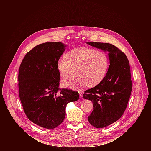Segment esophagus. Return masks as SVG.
I'll use <instances>...</instances> for the list:
<instances>
[{
    "label": "esophagus",
    "instance_id": "1",
    "mask_svg": "<svg viewBox=\"0 0 151 151\" xmlns=\"http://www.w3.org/2000/svg\"><path fill=\"white\" fill-rule=\"evenodd\" d=\"M78 93H79V94L80 97H82V94H83V92H82V91H79Z\"/></svg>",
    "mask_w": 151,
    "mask_h": 151
}]
</instances>
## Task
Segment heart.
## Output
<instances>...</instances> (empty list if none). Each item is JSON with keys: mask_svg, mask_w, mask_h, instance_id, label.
<instances>
[{"mask_svg": "<svg viewBox=\"0 0 151 151\" xmlns=\"http://www.w3.org/2000/svg\"><path fill=\"white\" fill-rule=\"evenodd\" d=\"M107 54L101 50L88 47L75 48L61 57L57 61V69L62 81H66L63 87L73 90L94 87L106 77L109 68Z\"/></svg>", "mask_w": 151, "mask_h": 151, "instance_id": "heart-1", "label": "heart"}]
</instances>
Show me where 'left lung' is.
Here are the masks:
<instances>
[{"label": "left lung", "instance_id": "1", "mask_svg": "<svg viewBox=\"0 0 151 151\" xmlns=\"http://www.w3.org/2000/svg\"><path fill=\"white\" fill-rule=\"evenodd\" d=\"M87 44L109 52L110 65L105 78L82 95L93 103L88 121L101 128L118 121L127 108L132 90L130 63L125 54L112 44L94 42Z\"/></svg>", "mask_w": 151, "mask_h": 151}]
</instances>
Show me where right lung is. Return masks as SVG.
I'll list each match as a JSON object with an SVG mask.
<instances>
[{"label":"right lung","mask_w":151,"mask_h":151,"mask_svg":"<svg viewBox=\"0 0 151 151\" xmlns=\"http://www.w3.org/2000/svg\"><path fill=\"white\" fill-rule=\"evenodd\" d=\"M65 47L61 42L39 44L26 54L19 68L18 93L24 113L45 128L58 126L65 118L67 104L79 98L77 91L58 88L57 61Z\"/></svg>","instance_id":"obj_1"}]
</instances>
